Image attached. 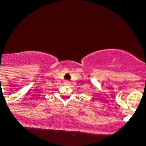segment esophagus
I'll use <instances>...</instances> for the list:
<instances>
[{"mask_svg":"<svg viewBox=\"0 0 146 146\" xmlns=\"http://www.w3.org/2000/svg\"><path fill=\"white\" fill-rule=\"evenodd\" d=\"M70 84H71V82H70V81H68V80L64 81V85H67V86H68V85H70Z\"/></svg>","mask_w":146,"mask_h":146,"instance_id":"obj_1","label":"esophagus"}]
</instances>
